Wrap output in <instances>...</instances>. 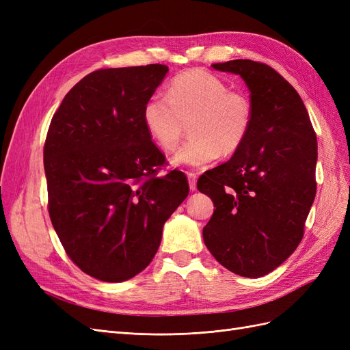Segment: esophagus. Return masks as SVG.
Listing matches in <instances>:
<instances>
[{
	"label": "esophagus",
	"mask_w": 350,
	"mask_h": 350,
	"mask_svg": "<svg viewBox=\"0 0 350 350\" xmlns=\"http://www.w3.org/2000/svg\"><path fill=\"white\" fill-rule=\"evenodd\" d=\"M188 185L191 191H196L197 189V175L196 174H188Z\"/></svg>",
	"instance_id": "34e87169"
}]
</instances>
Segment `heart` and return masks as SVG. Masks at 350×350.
<instances>
[{"label":"heart","instance_id":"obj_1","mask_svg":"<svg viewBox=\"0 0 350 350\" xmlns=\"http://www.w3.org/2000/svg\"><path fill=\"white\" fill-rule=\"evenodd\" d=\"M252 121L247 96L229 90L228 84L204 70L178 74L167 94H153L143 107V122L150 139L171 152L181 142L185 124L193 137L172 157L179 167H206L221 152L232 154L245 143Z\"/></svg>","mask_w":350,"mask_h":350}]
</instances>
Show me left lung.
Returning <instances> with one entry per match:
<instances>
[{
	"label": "left lung",
	"instance_id": "obj_1",
	"mask_svg": "<svg viewBox=\"0 0 350 350\" xmlns=\"http://www.w3.org/2000/svg\"><path fill=\"white\" fill-rule=\"evenodd\" d=\"M211 67L245 81L252 121L241 149L198 179L216 207L203 239L229 271L261 278L304 237L317 189V137L298 92L271 67L251 59Z\"/></svg>",
	"mask_w": 350,
	"mask_h": 350
}]
</instances>
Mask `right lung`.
I'll return each instance as SVG.
<instances>
[{"label":"right lung","mask_w":350,"mask_h":350,"mask_svg":"<svg viewBox=\"0 0 350 350\" xmlns=\"http://www.w3.org/2000/svg\"><path fill=\"white\" fill-rule=\"evenodd\" d=\"M167 71H93L52 116L44 149L52 226L74 264L102 282L129 280L149 266L165 221L189 191L183 172L156 176L165 156L143 122Z\"/></svg>","instance_id":"add662e5"}]
</instances>
